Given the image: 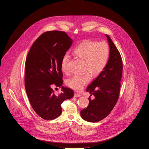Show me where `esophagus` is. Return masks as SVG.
I'll use <instances>...</instances> for the list:
<instances>
[{"label": "esophagus", "mask_w": 149, "mask_h": 149, "mask_svg": "<svg viewBox=\"0 0 149 149\" xmlns=\"http://www.w3.org/2000/svg\"><path fill=\"white\" fill-rule=\"evenodd\" d=\"M81 94L77 93H75V94H74V97H81Z\"/></svg>", "instance_id": "obj_1"}]
</instances>
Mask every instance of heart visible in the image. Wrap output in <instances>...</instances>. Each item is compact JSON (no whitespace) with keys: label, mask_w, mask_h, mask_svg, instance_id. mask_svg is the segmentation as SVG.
<instances>
[{"label":"heart","mask_w":149,"mask_h":149,"mask_svg":"<svg viewBox=\"0 0 149 149\" xmlns=\"http://www.w3.org/2000/svg\"><path fill=\"white\" fill-rule=\"evenodd\" d=\"M74 55L80 59L84 61L83 74L75 75L66 81V84L69 88L75 91H81L87 85L91 79V74L93 77H96L103 71L106 66L109 56V48L104 41L97 42L85 41L75 48ZM70 60V55L66 52L61 59V69L63 72H68V64Z\"/></svg>","instance_id":"b5f03b06"}]
</instances>
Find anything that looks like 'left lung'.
<instances>
[{"instance_id":"1","label":"left lung","mask_w":149,"mask_h":149,"mask_svg":"<svg viewBox=\"0 0 149 149\" xmlns=\"http://www.w3.org/2000/svg\"><path fill=\"white\" fill-rule=\"evenodd\" d=\"M109 46V56L106 68L97 78L88 85V106L81 110V117L88 122H97L111 113L119 97L123 64L120 53L109 36L106 35Z\"/></svg>"}]
</instances>
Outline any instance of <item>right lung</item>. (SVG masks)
<instances>
[{"label": "right lung", "mask_w": 149, "mask_h": 149, "mask_svg": "<svg viewBox=\"0 0 149 149\" xmlns=\"http://www.w3.org/2000/svg\"><path fill=\"white\" fill-rule=\"evenodd\" d=\"M72 43L71 38L65 32L47 31L38 37L27 55L26 91L33 109L44 120L58 117L62 112L61 103L74 96L72 89L62 86L61 69L62 57ZM53 86L61 87L62 92L56 95Z\"/></svg>", "instance_id": "add662e5"}]
</instances>
